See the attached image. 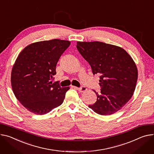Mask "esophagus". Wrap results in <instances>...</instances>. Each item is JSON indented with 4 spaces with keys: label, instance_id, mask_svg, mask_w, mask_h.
<instances>
[{
    "label": "esophagus",
    "instance_id": "34e87169",
    "mask_svg": "<svg viewBox=\"0 0 154 154\" xmlns=\"http://www.w3.org/2000/svg\"><path fill=\"white\" fill-rule=\"evenodd\" d=\"M75 88H76L77 90H79L80 92H84L85 91L87 88L85 87H80V88H77V87H75Z\"/></svg>",
    "mask_w": 154,
    "mask_h": 154
}]
</instances>
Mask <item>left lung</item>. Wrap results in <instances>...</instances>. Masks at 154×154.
Wrapping results in <instances>:
<instances>
[{
  "label": "left lung",
  "instance_id": "obj_1",
  "mask_svg": "<svg viewBox=\"0 0 154 154\" xmlns=\"http://www.w3.org/2000/svg\"><path fill=\"white\" fill-rule=\"evenodd\" d=\"M77 48L90 65L93 75L100 74L101 92L89 105L96 113H116L131 99L137 80V69L130 54L122 48L101 42H77Z\"/></svg>",
  "mask_w": 154,
  "mask_h": 154
}]
</instances>
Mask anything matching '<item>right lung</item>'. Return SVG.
Returning a JSON list of instances; mask_svg holds the SVG:
<instances>
[{
  "instance_id": "add662e5",
  "label": "right lung",
  "mask_w": 154,
  "mask_h": 154,
  "mask_svg": "<svg viewBox=\"0 0 154 154\" xmlns=\"http://www.w3.org/2000/svg\"><path fill=\"white\" fill-rule=\"evenodd\" d=\"M70 44L69 41L60 39L37 42L19 54L12 68L11 87L17 99L31 112L44 115L63 103L69 87H61L50 80Z\"/></svg>"
}]
</instances>
